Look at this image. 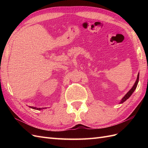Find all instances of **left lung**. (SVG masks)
I'll return each instance as SVG.
<instances>
[{
	"mask_svg": "<svg viewBox=\"0 0 148 148\" xmlns=\"http://www.w3.org/2000/svg\"><path fill=\"white\" fill-rule=\"evenodd\" d=\"M138 81H139V73L138 74V77H137V79H136V82H135V84L133 85V86L132 87V88L130 89V90L127 94H126V95H125L123 97V99H122V101H120V104H122V103H123V102H124L126 100H127L128 98L130 97V96L132 95V93L134 92V91L135 90V89L136 88V86H137V85H138Z\"/></svg>",
	"mask_w": 148,
	"mask_h": 148,
	"instance_id": "obj_1",
	"label": "left lung"
}]
</instances>
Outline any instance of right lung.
I'll use <instances>...</instances> for the list:
<instances>
[{"instance_id": "right-lung-1", "label": "right lung", "mask_w": 148, "mask_h": 148, "mask_svg": "<svg viewBox=\"0 0 148 148\" xmlns=\"http://www.w3.org/2000/svg\"><path fill=\"white\" fill-rule=\"evenodd\" d=\"M30 107H31V108H32V109H36V110H41L42 109H44V108H36V107H31V106H30Z\"/></svg>"}]
</instances>
